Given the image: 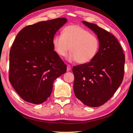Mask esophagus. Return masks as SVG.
<instances>
[{
    "instance_id": "esophagus-1",
    "label": "esophagus",
    "mask_w": 133,
    "mask_h": 133,
    "mask_svg": "<svg viewBox=\"0 0 133 133\" xmlns=\"http://www.w3.org/2000/svg\"><path fill=\"white\" fill-rule=\"evenodd\" d=\"M71 70V66L70 65H67V71H69Z\"/></svg>"
}]
</instances>
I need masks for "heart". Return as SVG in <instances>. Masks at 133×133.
I'll use <instances>...</instances> for the list:
<instances>
[{"label":"heart","instance_id":"b5f03b06","mask_svg":"<svg viewBox=\"0 0 133 133\" xmlns=\"http://www.w3.org/2000/svg\"><path fill=\"white\" fill-rule=\"evenodd\" d=\"M53 49L60 57H65L70 51L67 60L85 64L93 60L97 54L100 42L96 36L76 24L63 29L62 36L56 35L52 40Z\"/></svg>","mask_w":133,"mask_h":133}]
</instances>
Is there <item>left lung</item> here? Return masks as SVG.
Masks as SVG:
<instances>
[{"label": "left lung", "mask_w": 133, "mask_h": 133, "mask_svg": "<svg viewBox=\"0 0 133 133\" xmlns=\"http://www.w3.org/2000/svg\"><path fill=\"white\" fill-rule=\"evenodd\" d=\"M82 23L97 35L100 48L90 62L73 67L74 92L85 105L99 107L113 96L122 83L125 56L112 34L95 24Z\"/></svg>", "instance_id": "1"}]
</instances>
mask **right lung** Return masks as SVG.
<instances>
[{
  "mask_svg": "<svg viewBox=\"0 0 133 133\" xmlns=\"http://www.w3.org/2000/svg\"><path fill=\"white\" fill-rule=\"evenodd\" d=\"M66 18L43 21L19 31L9 55V81L26 102L42 104L50 96L53 82L67 70L54 51L52 40Z\"/></svg>",
  "mask_w": 133,
  "mask_h": 133,
  "instance_id": "right-lung-1",
  "label": "right lung"
}]
</instances>
